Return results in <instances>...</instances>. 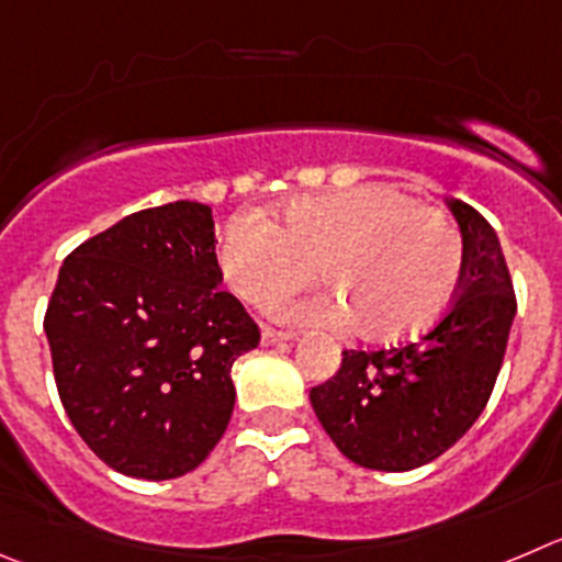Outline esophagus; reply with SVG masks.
Masks as SVG:
<instances>
[{"mask_svg": "<svg viewBox=\"0 0 562 562\" xmlns=\"http://www.w3.org/2000/svg\"><path fill=\"white\" fill-rule=\"evenodd\" d=\"M291 338H293L291 329H277V327H263V335H260L263 346H274V344H282V340H291Z\"/></svg>", "mask_w": 562, "mask_h": 562, "instance_id": "1", "label": "esophagus"}]
</instances>
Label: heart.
Returning a JSON list of instances; mask_svg holds the SVG:
<instances>
[{
	"mask_svg": "<svg viewBox=\"0 0 562 562\" xmlns=\"http://www.w3.org/2000/svg\"><path fill=\"white\" fill-rule=\"evenodd\" d=\"M316 266L338 299L313 316L352 318L355 333L400 340L447 311L463 274V235L438 207L385 182L296 199L277 227L240 213L224 227L218 269L238 299L266 307L305 285Z\"/></svg>",
	"mask_w": 562,
	"mask_h": 562,
	"instance_id": "b5f03b06",
	"label": "heart"
}]
</instances>
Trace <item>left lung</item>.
I'll use <instances>...</instances> for the list:
<instances>
[{
    "instance_id": "obj_1",
    "label": "left lung",
    "mask_w": 562,
    "mask_h": 562,
    "mask_svg": "<svg viewBox=\"0 0 562 562\" xmlns=\"http://www.w3.org/2000/svg\"><path fill=\"white\" fill-rule=\"evenodd\" d=\"M463 233V274L432 329L387 349H346L333 380L311 387L318 422L363 469L411 471L440 458L485 411L516 316L494 227L449 199Z\"/></svg>"
}]
</instances>
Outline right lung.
Listing matches in <instances>:
<instances>
[{
  "label": "right lung",
  "instance_id": "obj_1",
  "mask_svg": "<svg viewBox=\"0 0 562 562\" xmlns=\"http://www.w3.org/2000/svg\"><path fill=\"white\" fill-rule=\"evenodd\" d=\"M218 282L213 213L199 202L138 210L63 260L44 316L52 371L110 469L175 480L222 440L229 371L260 327Z\"/></svg>",
  "mask_w": 562,
  "mask_h": 562
}]
</instances>
